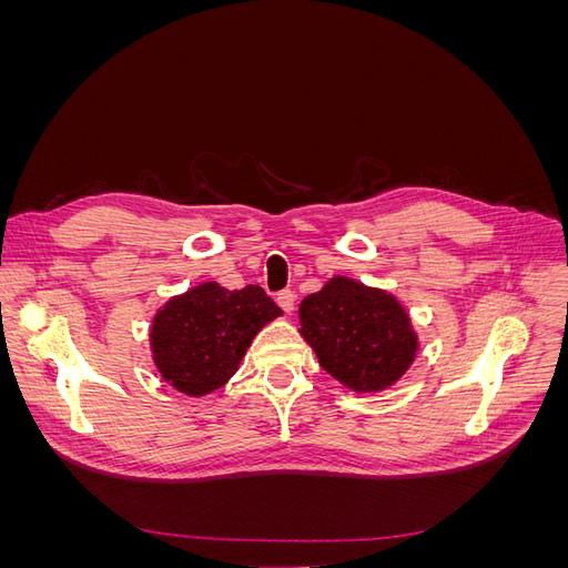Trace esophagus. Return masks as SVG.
I'll use <instances>...</instances> for the list:
<instances>
[{"label": "esophagus", "mask_w": 568, "mask_h": 568, "mask_svg": "<svg viewBox=\"0 0 568 568\" xmlns=\"http://www.w3.org/2000/svg\"><path fill=\"white\" fill-rule=\"evenodd\" d=\"M277 305L282 307V311L286 313V315H291L294 313V305H296V296H294V291H280L277 294Z\"/></svg>", "instance_id": "esophagus-1"}]
</instances>
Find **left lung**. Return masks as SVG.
Returning a JSON list of instances; mask_svg holds the SVG:
<instances>
[{"label":"left lung","instance_id":"8db88e82","mask_svg":"<svg viewBox=\"0 0 568 568\" xmlns=\"http://www.w3.org/2000/svg\"><path fill=\"white\" fill-rule=\"evenodd\" d=\"M301 334L320 365L357 393L393 386L417 355L405 307L382 288L334 277L301 303Z\"/></svg>","mask_w":568,"mask_h":568}]
</instances>
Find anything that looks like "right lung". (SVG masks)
<instances>
[{
    "mask_svg": "<svg viewBox=\"0 0 568 568\" xmlns=\"http://www.w3.org/2000/svg\"><path fill=\"white\" fill-rule=\"evenodd\" d=\"M280 315L261 286L230 291L215 282L199 284L153 317V363L170 386L199 398L230 382L253 336Z\"/></svg>",
    "mask_w": 568,
    "mask_h": 568,
    "instance_id": "add662e5",
    "label": "right lung"
}]
</instances>
